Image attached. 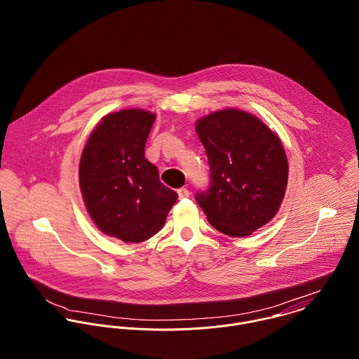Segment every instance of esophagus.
I'll return each mask as SVG.
<instances>
[{
	"mask_svg": "<svg viewBox=\"0 0 359 359\" xmlns=\"http://www.w3.org/2000/svg\"><path fill=\"white\" fill-rule=\"evenodd\" d=\"M177 192H178L180 199H185V198H188V196H189V191H188L187 188H180Z\"/></svg>",
	"mask_w": 359,
	"mask_h": 359,
	"instance_id": "esophagus-1",
	"label": "esophagus"
}]
</instances>
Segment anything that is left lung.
I'll use <instances>...</instances> for the list:
<instances>
[{
  "mask_svg": "<svg viewBox=\"0 0 359 359\" xmlns=\"http://www.w3.org/2000/svg\"><path fill=\"white\" fill-rule=\"evenodd\" d=\"M210 165V187L196 194L221 233L248 236L269 222L287 185V157L278 135L258 117L224 109L196 121Z\"/></svg>",
  "mask_w": 359,
  "mask_h": 359,
  "instance_id": "8db88e82",
  "label": "left lung"
}]
</instances>
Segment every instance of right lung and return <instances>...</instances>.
Returning <instances> with one entry per match:
<instances>
[{
  "instance_id": "1",
  "label": "right lung",
  "mask_w": 359,
  "mask_h": 359,
  "mask_svg": "<svg viewBox=\"0 0 359 359\" xmlns=\"http://www.w3.org/2000/svg\"><path fill=\"white\" fill-rule=\"evenodd\" d=\"M154 113L126 109L106 114L81 154L79 180L87 211L104 235L140 243L156 235L178 195L145 158Z\"/></svg>"
}]
</instances>
